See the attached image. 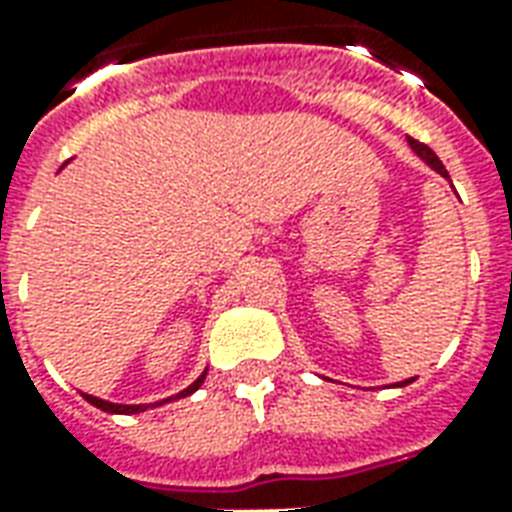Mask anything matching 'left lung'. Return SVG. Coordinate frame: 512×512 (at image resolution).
<instances>
[{"label": "left lung", "mask_w": 512, "mask_h": 512, "mask_svg": "<svg viewBox=\"0 0 512 512\" xmlns=\"http://www.w3.org/2000/svg\"><path fill=\"white\" fill-rule=\"evenodd\" d=\"M408 145H411V150H414V153H417V156L422 158L425 164H430V167L436 169L439 175H444V178H450V175H447V169H444V164H441V161H439V156H436V153H433V150H430L428 145H422V142H417V139H411V136H408ZM403 384H408V381H403ZM403 384H400V386H403Z\"/></svg>", "instance_id": "obj_1"}]
</instances>
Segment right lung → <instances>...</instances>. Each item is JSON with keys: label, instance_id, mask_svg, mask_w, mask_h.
Segmentation results:
<instances>
[{"label": "right lung", "instance_id": "1", "mask_svg": "<svg viewBox=\"0 0 512 512\" xmlns=\"http://www.w3.org/2000/svg\"><path fill=\"white\" fill-rule=\"evenodd\" d=\"M202 381H205V373H202L194 384L189 386V389H183L178 397H186L191 395V392H197L202 386ZM87 397V403H93L95 408H101V411H109V414H139V411H145L147 406H117V403H109V400H101V397H93V395H84ZM156 406H161V403H156Z\"/></svg>", "mask_w": 512, "mask_h": 512}]
</instances>
